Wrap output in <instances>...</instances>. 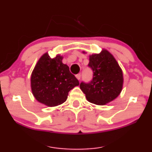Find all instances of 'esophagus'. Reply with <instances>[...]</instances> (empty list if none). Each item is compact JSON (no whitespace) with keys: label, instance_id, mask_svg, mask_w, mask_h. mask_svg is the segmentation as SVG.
<instances>
[{"label":"esophagus","instance_id":"esophagus-1","mask_svg":"<svg viewBox=\"0 0 152 152\" xmlns=\"http://www.w3.org/2000/svg\"><path fill=\"white\" fill-rule=\"evenodd\" d=\"M80 76H81L80 74H76V78L78 79V80H80Z\"/></svg>","mask_w":152,"mask_h":152}]
</instances>
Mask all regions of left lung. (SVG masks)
Masks as SVG:
<instances>
[{
    "label": "left lung",
    "instance_id": "8db88e82",
    "mask_svg": "<svg viewBox=\"0 0 152 152\" xmlns=\"http://www.w3.org/2000/svg\"><path fill=\"white\" fill-rule=\"evenodd\" d=\"M88 66L93 71L92 80L80 84L87 100L104 105L118 97L123 89V74L113 55L106 50L90 55Z\"/></svg>",
    "mask_w": 152,
    "mask_h": 152
}]
</instances>
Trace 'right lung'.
Here are the masks:
<instances>
[{
    "instance_id": "right-lung-1",
    "label": "right lung",
    "mask_w": 152,
    "mask_h": 152,
    "mask_svg": "<svg viewBox=\"0 0 152 152\" xmlns=\"http://www.w3.org/2000/svg\"><path fill=\"white\" fill-rule=\"evenodd\" d=\"M63 56L51 58L48 53L40 58L31 76L34 96L48 107L59 105L66 101L69 91L79 85L69 68L62 62Z\"/></svg>"
}]
</instances>
